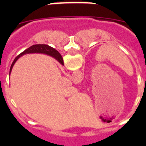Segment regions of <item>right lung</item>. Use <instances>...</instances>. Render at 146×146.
Masks as SVG:
<instances>
[{"label":"right lung","instance_id":"right-lung-1","mask_svg":"<svg viewBox=\"0 0 146 146\" xmlns=\"http://www.w3.org/2000/svg\"><path fill=\"white\" fill-rule=\"evenodd\" d=\"M29 53L47 54V55H50V56H52V57L54 58L55 59H56L60 64L64 65V60H63V58H62L60 54L58 52L57 50H55V49L52 48V47H50V46L47 44H34L33 45V46H31V47H30L29 48L26 49L25 51H23V52H21L20 55H17V56L15 58V59L14 60V61H13L12 64H11V68H10L9 74H11L13 66H14V65H15V64L16 63L17 60L20 58L21 56H23V55Z\"/></svg>","mask_w":146,"mask_h":146}]
</instances>
